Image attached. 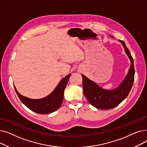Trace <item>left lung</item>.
I'll return each mask as SVG.
<instances>
[{"label": "left lung", "instance_id": "1", "mask_svg": "<svg viewBox=\"0 0 147 147\" xmlns=\"http://www.w3.org/2000/svg\"><path fill=\"white\" fill-rule=\"evenodd\" d=\"M120 42L130 61V66L127 74L117 88L111 90L104 89L84 74L82 75L84 95L89 102L96 109L109 110L117 107L127 96L133 86L135 76L133 58L125 42L122 40Z\"/></svg>", "mask_w": 147, "mask_h": 147}]
</instances>
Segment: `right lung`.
I'll return each mask as SVG.
<instances>
[{"label": "right lung", "mask_w": 147, "mask_h": 147, "mask_svg": "<svg viewBox=\"0 0 147 147\" xmlns=\"http://www.w3.org/2000/svg\"><path fill=\"white\" fill-rule=\"evenodd\" d=\"M71 74H69L62 79L55 89L49 95L41 99H31L21 95L14 88L21 101L32 111L42 114H49L58 110L63 101L64 92Z\"/></svg>", "instance_id": "obj_1"}]
</instances>
